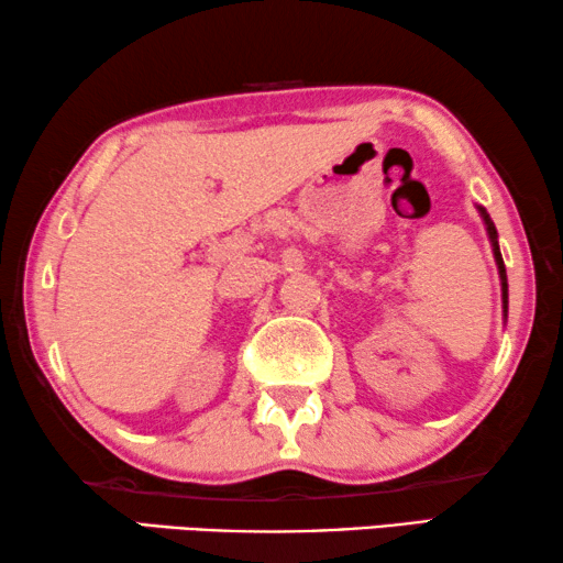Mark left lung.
Masks as SVG:
<instances>
[{
    "mask_svg": "<svg viewBox=\"0 0 563 563\" xmlns=\"http://www.w3.org/2000/svg\"><path fill=\"white\" fill-rule=\"evenodd\" d=\"M476 211H478V217H482L484 227H486V236H489V242H492V252H494L496 269H499V279H501V309H504V321H506V317H509V282H506V266H504V260H501L499 234H496V227H494V221H492V217H489V211H486L484 207H478V205H476Z\"/></svg>",
    "mask_w": 563,
    "mask_h": 563,
    "instance_id": "1",
    "label": "left lung"
}]
</instances>
